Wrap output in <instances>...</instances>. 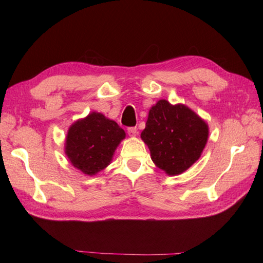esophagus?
<instances>
[{"instance_id":"34e87169","label":"esophagus","mask_w":263,"mask_h":263,"mask_svg":"<svg viewBox=\"0 0 263 263\" xmlns=\"http://www.w3.org/2000/svg\"><path fill=\"white\" fill-rule=\"evenodd\" d=\"M127 133L130 137H136L138 135V128L136 126H132V127H128L127 128Z\"/></svg>"}]
</instances>
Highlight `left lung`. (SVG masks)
Here are the masks:
<instances>
[{
    "mask_svg": "<svg viewBox=\"0 0 263 263\" xmlns=\"http://www.w3.org/2000/svg\"><path fill=\"white\" fill-rule=\"evenodd\" d=\"M208 136V124L197 113L165 99L150 108L141 132L155 165L172 176L182 174L200 158Z\"/></svg>",
    "mask_w": 263,
    "mask_h": 263,
    "instance_id": "8db88e82",
    "label": "left lung"
}]
</instances>
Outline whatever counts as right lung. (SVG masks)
Here are the masks:
<instances>
[{
	"label": "right lung",
	"mask_w": 263,
	"mask_h": 263,
	"mask_svg": "<svg viewBox=\"0 0 263 263\" xmlns=\"http://www.w3.org/2000/svg\"><path fill=\"white\" fill-rule=\"evenodd\" d=\"M125 132L115 121L92 111L72 124L66 135L65 155L83 174L95 175L107 167Z\"/></svg>",
	"instance_id": "right-lung-1"
}]
</instances>
